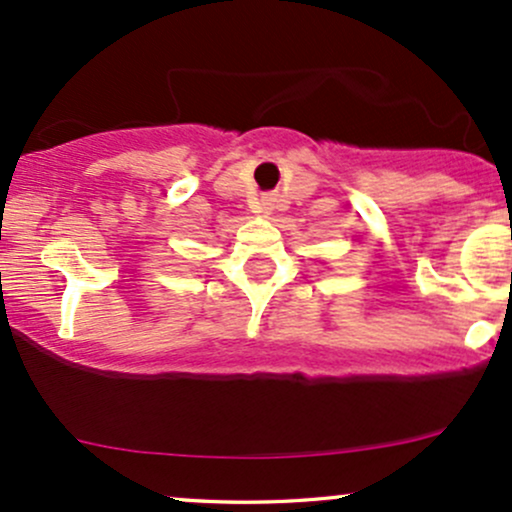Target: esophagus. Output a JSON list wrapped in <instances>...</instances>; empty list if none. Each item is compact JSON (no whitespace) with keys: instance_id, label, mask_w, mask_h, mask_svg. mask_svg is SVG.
I'll use <instances>...</instances> for the list:
<instances>
[{"instance_id":"34e87169","label":"esophagus","mask_w":512,"mask_h":512,"mask_svg":"<svg viewBox=\"0 0 512 512\" xmlns=\"http://www.w3.org/2000/svg\"><path fill=\"white\" fill-rule=\"evenodd\" d=\"M262 207L269 209V199H262Z\"/></svg>"}]
</instances>
